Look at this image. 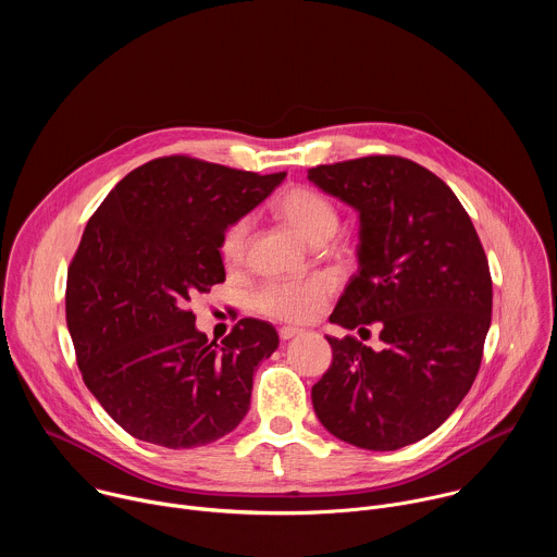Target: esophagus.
<instances>
[{"instance_id":"1","label":"esophagus","mask_w":557,"mask_h":557,"mask_svg":"<svg viewBox=\"0 0 557 557\" xmlns=\"http://www.w3.org/2000/svg\"><path fill=\"white\" fill-rule=\"evenodd\" d=\"M277 333H280V339H282V342H288V339L297 337L301 331H299V329H293V326H282Z\"/></svg>"}]
</instances>
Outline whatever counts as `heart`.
Masks as SVG:
<instances>
[{"label": "heart", "instance_id": "obj_1", "mask_svg": "<svg viewBox=\"0 0 557 557\" xmlns=\"http://www.w3.org/2000/svg\"><path fill=\"white\" fill-rule=\"evenodd\" d=\"M275 211L286 220L308 243L322 245L337 231L339 211L335 202L306 185L284 189L275 200ZM253 228L251 215L235 218L220 237V256L224 264H243L249 247V235ZM333 293V284L324 275L310 277H275L262 282L253 295L251 306L258 314L275 322L304 324L320 314Z\"/></svg>", "mask_w": 557, "mask_h": 557}]
</instances>
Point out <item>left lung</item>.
<instances>
[{
    "label": "left lung",
    "mask_w": 557,
    "mask_h": 557,
    "mask_svg": "<svg viewBox=\"0 0 557 557\" xmlns=\"http://www.w3.org/2000/svg\"><path fill=\"white\" fill-rule=\"evenodd\" d=\"M361 218L359 271L331 322H379L383 350L326 337L333 363L312 385L317 419L337 438L389 451L432 434L462 401L492 324L481 237L454 191L404 156H363L308 170ZM370 333V331H368Z\"/></svg>",
    "instance_id": "left-lung-1"
}]
</instances>
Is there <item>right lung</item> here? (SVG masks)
<instances>
[{
	"instance_id": "add662e5",
	"label": "right lung",
	"mask_w": 557,
	"mask_h": 557,
	"mask_svg": "<svg viewBox=\"0 0 557 557\" xmlns=\"http://www.w3.org/2000/svg\"><path fill=\"white\" fill-rule=\"evenodd\" d=\"M284 176L163 156L129 172L88 220L67 269V331L88 389L134 438L189 449L245 419L277 333L245 317L215 344L189 304L224 282L226 224Z\"/></svg>"
}]
</instances>
